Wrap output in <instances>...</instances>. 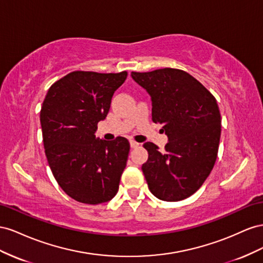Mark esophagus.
Wrapping results in <instances>:
<instances>
[{
	"mask_svg": "<svg viewBox=\"0 0 263 263\" xmlns=\"http://www.w3.org/2000/svg\"><path fill=\"white\" fill-rule=\"evenodd\" d=\"M130 145H131V147H138L139 146V143L138 142H136V141H133V140H130Z\"/></svg>",
	"mask_w": 263,
	"mask_h": 263,
	"instance_id": "34e87169",
	"label": "esophagus"
}]
</instances>
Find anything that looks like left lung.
<instances>
[{"instance_id": "8db88e82", "label": "left lung", "mask_w": 263, "mask_h": 263, "mask_svg": "<svg viewBox=\"0 0 263 263\" xmlns=\"http://www.w3.org/2000/svg\"><path fill=\"white\" fill-rule=\"evenodd\" d=\"M152 101V120L162 124L165 151L146 142L148 159L142 172L148 190L165 201L190 197L214 167L221 133L215 97L190 73L174 68L131 72Z\"/></svg>"}]
</instances>
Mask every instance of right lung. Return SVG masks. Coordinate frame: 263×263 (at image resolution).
Returning <instances> with one entry per match:
<instances>
[{"label": "right lung", "instance_id": "1", "mask_svg": "<svg viewBox=\"0 0 263 263\" xmlns=\"http://www.w3.org/2000/svg\"><path fill=\"white\" fill-rule=\"evenodd\" d=\"M126 71H72L52 85L41 110L48 165L62 190L79 202L98 205L114 198L125 168L130 143L96 138L112 96Z\"/></svg>", "mask_w": 263, "mask_h": 263}]
</instances>
